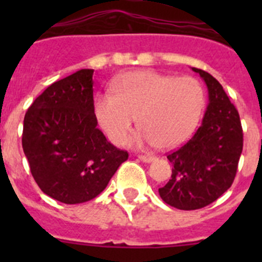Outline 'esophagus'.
<instances>
[{"instance_id":"1","label":"esophagus","mask_w":262,"mask_h":262,"mask_svg":"<svg viewBox=\"0 0 262 262\" xmlns=\"http://www.w3.org/2000/svg\"><path fill=\"white\" fill-rule=\"evenodd\" d=\"M138 159L140 160V161H143V163H152L155 160L154 156H143V155H139Z\"/></svg>"}]
</instances>
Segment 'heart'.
I'll use <instances>...</instances> for the list:
<instances>
[{"label": "heart", "instance_id": "obj_1", "mask_svg": "<svg viewBox=\"0 0 262 262\" xmlns=\"http://www.w3.org/2000/svg\"><path fill=\"white\" fill-rule=\"evenodd\" d=\"M113 94H98L94 114L117 145H123L138 118L142 131L134 139L139 147L174 148L190 138L205 107V90L193 77L155 71L128 72L115 78Z\"/></svg>", "mask_w": 262, "mask_h": 262}]
</instances>
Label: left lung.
<instances>
[{
  "label": "left lung",
  "mask_w": 262,
  "mask_h": 262,
  "mask_svg": "<svg viewBox=\"0 0 262 262\" xmlns=\"http://www.w3.org/2000/svg\"><path fill=\"white\" fill-rule=\"evenodd\" d=\"M209 92L202 126L180 149L168 155L172 178L159 194L180 210L202 209L226 193L235 180L243 151L239 113L216 78L198 68Z\"/></svg>",
  "instance_id": "obj_1"
}]
</instances>
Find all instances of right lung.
<instances>
[{"mask_svg":"<svg viewBox=\"0 0 262 262\" xmlns=\"http://www.w3.org/2000/svg\"><path fill=\"white\" fill-rule=\"evenodd\" d=\"M93 72L80 69L53 82L23 120L22 147L32 177L43 193L67 205L96 198L128 159L97 128Z\"/></svg>","mask_w":262,"mask_h":262,"instance_id":"add662e5","label":"right lung"}]
</instances>
